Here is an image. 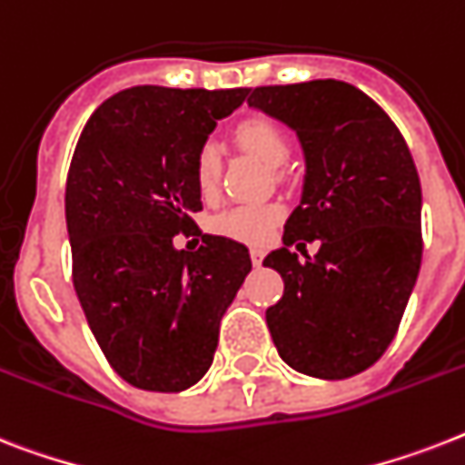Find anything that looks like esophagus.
<instances>
[{
    "label": "esophagus",
    "instance_id": "esophagus-1",
    "mask_svg": "<svg viewBox=\"0 0 465 465\" xmlns=\"http://www.w3.org/2000/svg\"><path fill=\"white\" fill-rule=\"evenodd\" d=\"M251 260H252V265L260 267L262 265V260H265V251H260V248H251Z\"/></svg>",
    "mask_w": 465,
    "mask_h": 465
}]
</instances>
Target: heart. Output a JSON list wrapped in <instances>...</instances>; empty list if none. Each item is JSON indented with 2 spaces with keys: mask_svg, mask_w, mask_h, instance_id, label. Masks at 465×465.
<instances>
[{
  "mask_svg": "<svg viewBox=\"0 0 465 465\" xmlns=\"http://www.w3.org/2000/svg\"><path fill=\"white\" fill-rule=\"evenodd\" d=\"M236 143L251 154H255L267 167H282L289 154L292 143L286 138L279 124L265 116H252L245 119L233 131ZM222 172V153L220 145L207 141L200 145L195 154V183L203 193H210L217 186ZM282 220V210L277 205H236L232 210L214 217V232L229 236L243 243H265L274 232V226Z\"/></svg>",
  "mask_w": 465,
  "mask_h": 465,
  "instance_id": "obj_1",
  "label": "heart"
}]
</instances>
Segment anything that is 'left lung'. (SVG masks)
<instances>
[{"instance_id":"obj_1","label":"left lung","mask_w":465,"mask_h":465,"mask_svg":"<svg viewBox=\"0 0 465 465\" xmlns=\"http://www.w3.org/2000/svg\"><path fill=\"white\" fill-rule=\"evenodd\" d=\"M248 104L296 131L305 157L301 205L262 265L284 279L267 327L286 365L343 380L380 361L420 270V179L390 116L351 83L262 85ZM303 240L321 251L303 263Z\"/></svg>"}]
</instances>
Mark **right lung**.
Wrapping results in <instances>:
<instances>
[{"mask_svg": "<svg viewBox=\"0 0 465 465\" xmlns=\"http://www.w3.org/2000/svg\"><path fill=\"white\" fill-rule=\"evenodd\" d=\"M251 90L135 85L83 128L69 179L74 286L116 375L145 391H183L213 365L220 322L251 272L243 243L173 245L203 210L195 154Z\"/></svg>", "mask_w": 465, "mask_h": 465, "instance_id": "right-lung-1", "label": "right lung"}]
</instances>
